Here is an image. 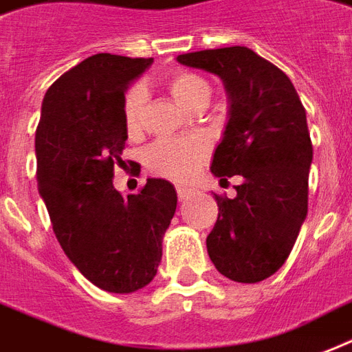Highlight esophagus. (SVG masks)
Segmentation results:
<instances>
[{"mask_svg":"<svg viewBox=\"0 0 352 352\" xmlns=\"http://www.w3.org/2000/svg\"><path fill=\"white\" fill-rule=\"evenodd\" d=\"M194 194H195V190H192V188L177 186V197H179V201L190 199V197H192Z\"/></svg>","mask_w":352,"mask_h":352,"instance_id":"obj_1","label":"esophagus"}]
</instances>
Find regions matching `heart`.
Returning <instances> with one entry per match:
<instances>
[{"mask_svg": "<svg viewBox=\"0 0 352 352\" xmlns=\"http://www.w3.org/2000/svg\"><path fill=\"white\" fill-rule=\"evenodd\" d=\"M166 87L179 104L188 111H194L203 101H208L212 88L208 80L192 72H175L166 79ZM147 94L142 87H133L123 99V123L129 134L138 133L142 129V114ZM208 155V144L205 138L190 140H162L149 147L147 151V168L171 181H186L199 170L203 160Z\"/></svg>", "mask_w": 352, "mask_h": 352, "instance_id": "b5f03b06", "label": "heart"}]
</instances>
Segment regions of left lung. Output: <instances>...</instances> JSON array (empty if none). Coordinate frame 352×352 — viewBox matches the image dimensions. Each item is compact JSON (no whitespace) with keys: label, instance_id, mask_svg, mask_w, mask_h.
<instances>
[{"label":"left lung","instance_id":"left-lung-1","mask_svg":"<svg viewBox=\"0 0 352 352\" xmlns=\"http://www.w3.org/2000/svg\"><path fill=\"white\" fill-rule=\"evenodd\" d=\"M177 63L223 80L229 120L210 171L240 175L232 199L219 197L206 236L212 264L234 283L272 277L286 262L308 212L312 142L307 112L288 75L243 45L184 53Z\"/></svg>","mask_w":352,"mask_h":352}]
</instances>
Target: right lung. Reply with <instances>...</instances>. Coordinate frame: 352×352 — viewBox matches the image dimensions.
I'll return each mask as SVG.
<instances>
[{
  "label": "right lung",
  "instance_id": "right-lung-1",
  "mask_svg": "<svg viewBox=\"0 0 352 352\" xmlns=\"http://www.w3.org/2000/svg\"><path fill=\"white\" fill-rule=\"evenodd\" d=\"M153 58L98 53L60 75L36 127V181L69 262L94 286L133 294L151 283L177 208L166 179L123 197L112 184L127 129L123 99Z\"/></svg>",
  "mask_w": 352,
  "mask_h": 352
}]
</instances>
